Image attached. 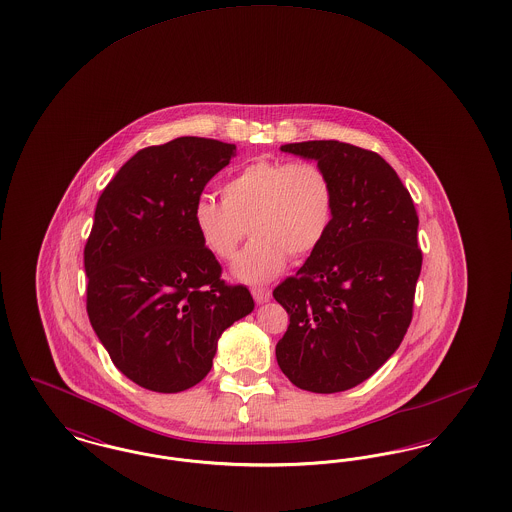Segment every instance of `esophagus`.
<instances>
[{"mask_svg":"<svg viewBox=\"0 0 512 512\" xmlns=\"http://www.w3.org/2000/svg\"><path fill=\"white\" fill-rule=\"evenodd\" d=\"M251 293H253V299H255L257 303H267L268 299H270V290L263 288V286L251 288Z\"/></svg>","mask_w":512,"mask_h":512,"instance_id":"1","label":"esophagus"}]
</instances>
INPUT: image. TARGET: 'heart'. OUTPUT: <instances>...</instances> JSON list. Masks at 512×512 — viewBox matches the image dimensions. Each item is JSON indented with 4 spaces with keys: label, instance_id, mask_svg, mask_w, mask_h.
Here are the masks:
<instances>
[{
    "label": "heart",
    "instance_id": "obj_1",
    "mask_svg": "<svg viewBox=\"0 0 512 512\" xmlns=\"http://www.w3.org/2000/svg\"><path fill=\"white\" fill-rule=\"evenodd\" d=\"M222 195L197 197L195 230L224 261L234 257L251 230L253 240L232 267L247 282L274 276L288 257L299 261L315 253L336 209L334 182L313 161H253L224 182Z\"/></svg>",
    "mask_w": 512,
    "mask_h": 512
}]
</instances>
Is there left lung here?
<instances>
[{"instance_id": "left-lung-1", "label": "left lung", "mask_w": 512, "mask_h": 512, "mask_svg": "<svg viewBox=\"0 0 512 512\" xmlns=\"http://www.w3.org/2000/svg\"><path fill=\"white\" fill-rule=\"evenodd\" d=\"M280 149L330 174L336 209L326 240L272 292L290 315L278 366L301 390H351L390 359L413 320L422 268L413 197L363 147L315 140Z\"/></svg>"}]
</instances>
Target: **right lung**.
Wrapping results in <instances>:
<instances>
[{
  "label": "right lung",
  "mask_w": 512,
  "mask_h": 512,
  "mask_svg": "<svg viewBox=\"0 0 512 512\" xmlns=\"http://www.w3.org/2000/svg\"><path fill=\"white\" fill-rule=\"evenodd\" d=\"M236 153L182 136L140 149L99 195L84 247L86 311L113 365L146 390L178 393L211 370L220 334L255 307L203 245L194 205Z\"/></svg>",
  "instance_id": "right-lung-1"
}]
</instances>
